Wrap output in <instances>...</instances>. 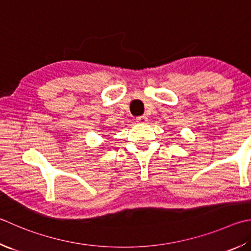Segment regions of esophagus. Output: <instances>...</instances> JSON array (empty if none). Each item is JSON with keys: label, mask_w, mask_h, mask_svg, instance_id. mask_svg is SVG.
Returning a JSON list of instances; mask_svg holds the SVG:
<instances>
[{"label": "esophagus", "mask_w": 251, "mask_h": 251, "mask_svg": "<svg viewBox=\"0 0 251 251\" xmlns=\"http://www.w3.org/2000/svg\"><path fill=\"white\" fill-rule=\"evenodd\" d=\"M136 121H137L138 123H140V124H145V123L148 121V118H147V116L141 115V116H138L137 118H136Z\"/></svg>", "instance_id": "34e87169"}]
</instances>
